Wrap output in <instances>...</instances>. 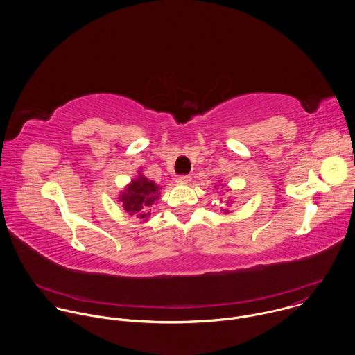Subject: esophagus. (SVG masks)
Here are the masks:
<instances>
[{"label": "esophagus", "mask_w": 355, "mask_h": 355, "mask_svg": "<svg viewBox=\"0 0 355 355\" xmlns=\"http://www.w3.org/2000/svg\"><path fill=\"white\" fill-rule=\"evenodd\" d=\"M177 182L178 184H189L191 182V177L189 175H180L177 178Z\"/></svg>", "instance_id": "1"}]
</instances>
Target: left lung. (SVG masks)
<instances>
[{"instance_id":"8db88e82","label":"left lung","mask_w":355,"mask_h":355,"mask_svg":"<svg viewBox=\"0 0 355 355\" xmlns=\"http://www.w3.org/2000/svg\"><path fill=\"white\" fill-rule=\"evenodd\" d=\"M219 185H220V184H219ZM215 187H218V185H215ZM222 187H223V185H222ZM229 205H230V203H229V202H227V207H229ZM227 207H225V209H223V207H220V211H223V214L230 213V211H229V209H227Z\"/></svg>"}]
</instances>
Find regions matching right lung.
<instances>
[{
  "mask_svg": "<svg viewBox=\"0 0 355 355\" xmlns=\"http://www.w3.org/2000/svg\"><path fill=\"white\" fill-rule=\"evenodd\" d=\"M118 199L126 213L136 215L141 223H145L153 211V206L160 199V187L139 170V175L126 185Z\"/></svg>",
  "mask_w": 355,
  "mask_h": 355,
  "instance_id": "right-lung-1",
  "label": "right lung"
}]
</instances>
